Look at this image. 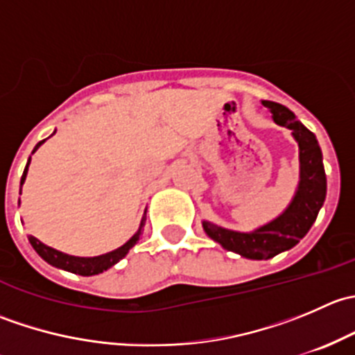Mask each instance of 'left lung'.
<instances>
[{
    "mask_svg": "<svg viewBox=\"0 0 355 355\" xmlns=\"http://www.w3.org/2000/svg\"><path fill=\"white\" fill-rule=\"evenodd\" d=\"M264 108L270 110L271 118L282 127L292 130L299 142L300 182L290 206L284 214L271 223L250 232L241 234L227 228L216 227L209 221H202L204 232L221 244L227 250L237 252L247 259H270L284 250L292 249L300 239L309 232L316 221L318 213L327 198V175H324L323 155L316 135L307 130L288 108L273 101H263Z\"/></svg>",
    "mask_w": 355,
    "mask_h": 355,
    "instance_id": "8db88e82",
    "label": "left lung"
}]
</instances>
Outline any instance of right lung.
<instances>
[{
	"mask_svg": "<svg viewBox=\"0 0 355 355\" xmlns=\"http://www.w3.org/2000/svg\"><path fill=\"white\" fill-rule=\"evenodd\" d=\"M42 142H44V141H41L37 146H35L34 151H37V148L42 144ZM34 151H32V153H34ZM28 163H31V159L27 161V166H25V170H24L22 180H20V191H22V184L25 182V177H27ZM144 220H146V218H144ZM144 220H142L141 228H139L137 234H135L134 237H132L130 241L127 242V244H123L121 247H118L116 250H111V252L103 254V256H98V257L68 256V254H63V252H60V250L51 249V247L44 245L42 242H39L37 239L32 237V235H28V242H31L32 247L35 249V252H37L39 256H41L42 259L46 261V263L53 264V266H56V268H62V270L71 271V273H75V275H82V277H91V275L103 273V271H106L108 268L113 266V264H116L118 261L121 259V257L127 256L128 250H130L132 247L137 244V241L141 239L142 225H144Z\"/></svg>",
	"mask_w": 355,
	"mask_h": 355,
	"instance_id": "obj_1",
	"label": "right lung"
}]
</instances>
